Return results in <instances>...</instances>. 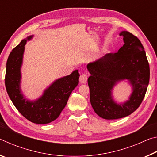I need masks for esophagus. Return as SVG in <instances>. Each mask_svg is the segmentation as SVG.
Instances as JSON below:
<instances>
[{
    "label": "esophagus",
    "mask_w": 157,
    "mask_h": 157,
    "mask_svg": "<svg viewBox=\"0 0 157 157\" xmlns=\"http://www.w3.org/2000/svg\"><path fill=\"white\" fill-rule=\"evenodd\" d=\"M87 79H88V75L86 73H82L79 76V81L81 83H86Z\"/></svg>",
    "instance_id": "esophagus-1"
}]
</instances>
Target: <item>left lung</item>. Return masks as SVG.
Here are the masks:
<instances>
[{
  "label": "left lung",
  "instance_id": "obj_1",
  "mask_svg": "<svg viewBox=\"0 0 157 157\" xmlns=\"http://www.w3.org/2000/svg\"><path fill=\"white\" fill-rule=\"evenodd\" d=\"M124 45L116 53H108L87 65L90 101L101 118L113 120L130 115L141 104L150 80V66L141 42L127 31L120 33ZM126 78L132 86L129 100L117 104L112 89L117 82Z\"/></svg>",
  "mask_w": 157,
  "mask_h": 157
}]
</instances>
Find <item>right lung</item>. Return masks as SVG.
Segmentation results:
<instances>
[{"label": "right lung", "mask_w": 157, "mask_h": 157, "mask_svg": "<svg viewBox=\"0 0 157 157\" xmlns=\"http://www.w3.org/2000/svg\"><path fill=\"white\" fill-rule=\"evenodd\" d=\"M33 36L23 39L10 52L6 64L5 87L10 98L21 115L32 123L47 124L60 115L71 93L78 86L79 74L78 70L74 71L71 75L55 80L39 99L26 100L21 94L20 86L21 67L26 41Z\"/></svg>", "instance_id": "add662e5"}]
</instances>
